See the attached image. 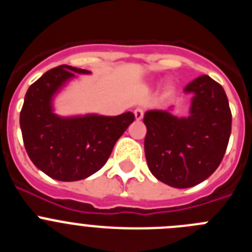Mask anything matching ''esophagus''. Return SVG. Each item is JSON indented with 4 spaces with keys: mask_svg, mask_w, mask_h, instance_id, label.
<instances>
[{
    "mask_svg": "<svg viewBox=\"0 0 252 252\" xmlns=\"http://www.w3.org/2000/svg\"><path fill=\"white\" fill-rule=\"evenodd\" d=\"M133 115H135V119L136 120H141L142 117H144V110H142L141 107H137V108H135V111H133Z\"/></svg>",
    "mask_w": 252,
    "mask_h": 252,
    "instance_id": "1",
    "label": "esophagus"
}]
</instances>
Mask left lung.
<instances>
[{
	"label": "left lung",
	"instance_id": "1",
	"mask_svg": "<svg viewBox=\"0 0 252 252\" xmlns=\"http://www.w3.org/2000/svg\"><path fill=\"white\" fill-rule=\"evenodd\" d=\"M184 92L193 94L188 117L157 110L144 116L149 169L174 188L197 186L213 174L223 159L232 125L226 93L212 78H195Z\"/></svg>",
	"mask_w": 252,
	"mask_h": 252
}]
</instances>
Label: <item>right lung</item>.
Returning a JSON list of instances; mask_svg holds the SVG:
<instances>
[{"mask_svg": "<svg viewBox=\"0 0 252 252\" xmlns=\"http://www.w3.org/2000/svg\"><path fill=\"white\" fill-rule=\"evenodd\" d=\"M74 73L90 70L59 65L29 87L20 112L26 153L34 165L53 179L74 182L94 174L110 158L116 141L135 116L86 115L60 117L53 112V97Z\"/></svg>", "mask_w": 252, "mask_h": 252, "instance_id": "right-lung-1", "label": "right lung"}]
</instances>
